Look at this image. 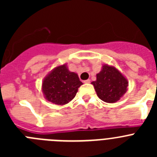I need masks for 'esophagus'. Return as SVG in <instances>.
Listing matches in <instances>:
<instances>
[{
  "label": "esophagus",
  "instance_id": "1",
  "mask_svg": "<svg viewBox=\"0 0 157 157\" xmlns=\"http://www.w3.org/2000/svg\"><path fill=\"white\" fill-rule=\"evenodd\" d=\"M83 82H84V83H86V84H87V83H90V79H86V80H85V81Z\"/></svg>",
  "mask_w": 157,
  "mask_h": 157
}]
</instances>
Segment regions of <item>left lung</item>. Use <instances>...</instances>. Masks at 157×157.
<instances>
[{
    "mask_svg": "<svg viewBox=\"0 0 157 157\" xmlns=\"http://www.w3.org/2000/svg\"><path fill=\"white\" fill-rule=\"evenodd\" d=\"M98 98L107 103H115L127 90L128 81L116 67L108 64L102 66L97 74V80L91 82Z\"/></svg>",
    "mask_w": 157,
    "mask_h": 157,
    "instance_id": "left-lung-1",
    "label": "left lung"
}]
</instances>
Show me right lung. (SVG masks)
<instances>
[{
  "instance_id": "add662e5",
  "label": "right lung",
  "mask_w": 157,
  "mask_h": 157,
  "mask_svg": "<svg viewBox=\"0 0 157 157\" xmlns=\"http://www.w3.org/2000/svg\"><path fill=\"white\" fill-rule=\"evenodd\" d=\"M82 85L78 75L68 70L66 63L56 67L43 79L42 93L48 101L58 105L70 102Z\"/></svg>"
}]
</instances>
